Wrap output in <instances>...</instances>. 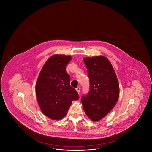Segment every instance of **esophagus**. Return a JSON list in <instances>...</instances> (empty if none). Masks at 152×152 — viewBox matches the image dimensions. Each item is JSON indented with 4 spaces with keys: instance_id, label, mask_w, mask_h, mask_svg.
<instances>
[{
    "instance_id": "esophagus-1",
    "label": "esophagus",
    "mask_w": 152,
    "mask_h": 152,
    "mask_svg": "<svg viewBox=\"0 0 152 152\" xmlns=\"http://www.w3.org/2000/svg\"><path fill=\"white\" fill-rule=\"evenodd\" d=\"M76 90L77 91V93H78V94H79L80 92V88H79V87H77V88H76Z\"/></svg>"
}]
</instances>
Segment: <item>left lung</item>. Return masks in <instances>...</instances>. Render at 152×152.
<instances>
[{"label": "left lung", "mask_w": 152, "mask_h": 152, "mask_svg": "<svg viewBox=\"0 0 152 152\" xmlns=\"http://www.w3.org/2000/svg\"><path fill=\"white\" fill-rule=\"evenodd\" d=\"M89 78L90 91L81 97L87 116L98 121L108 115L117 102L119 84L115 70L108 59L98 56L83 59Z\"/></svg>", "instance_id": "left-lung-1"}]
</instances>
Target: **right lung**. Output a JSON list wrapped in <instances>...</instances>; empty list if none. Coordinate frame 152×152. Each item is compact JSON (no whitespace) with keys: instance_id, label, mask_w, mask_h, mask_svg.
Segmentation results:
<instances>
[{"instance_id":"right-lung-1","label":"right lung","mask_w":152,"mask_h":152,"mask_svg":"<svg viewBox=\"0 0 152 152\" xmlns=\"http://www.w3.org/2000/svg\"><path fill=\"white\" fill-rule=\"evenodd\" d=\"M71 56L56 54L43 65L36 81V99L44 115L52 120L64 117L73 100H79L77 91L70 86L65 67Z\"/></svg>"}]
</instances>
